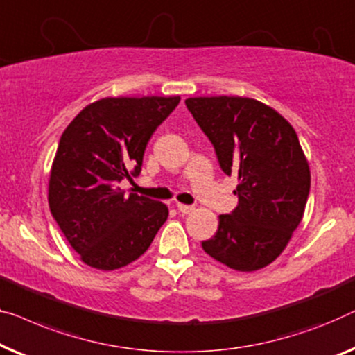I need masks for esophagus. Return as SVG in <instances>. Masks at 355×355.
Listing matches in <instances>:
<instances>
[{
  "label": "esophagus",
  "instance_id": "obj_1",
  "mask_svg": "<svg viewBox=\"0 0 355 355\" xmlns=\"http://www.w3.org/2000/svg\"><path fill=\"white\" fill-rule=\"evenodd\" d=\"M178 209H179V213H182V214H190L193 211V207H190V205H182V203H178Z\"/></svg>",
  "mask_w": 355,
  "mask_h": 355
}]
</instances>
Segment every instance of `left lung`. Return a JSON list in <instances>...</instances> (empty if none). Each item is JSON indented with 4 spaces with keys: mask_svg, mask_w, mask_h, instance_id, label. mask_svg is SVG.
I'll use <instances>...</instances> for the list:
<instances>
[{
    "mask_svg": "<svg viewBox=\"0 0 355 355\" xmlns=\"http://www.w3.org/2000/svg\"><path fill=\"white\" fill-rule=\"evenodd\" d=\"M186 105L220 169L239 176L237 208L219 216L218 232L202 241L205 253L240 272L263 269L288 245L309 197V163L296 131L250 97H189Z\"/></svg>",
    "mask_w": 355,
    "mask_h": 355,
    "instance_id": "1",
    "label": "left lung"
}]
</instances>
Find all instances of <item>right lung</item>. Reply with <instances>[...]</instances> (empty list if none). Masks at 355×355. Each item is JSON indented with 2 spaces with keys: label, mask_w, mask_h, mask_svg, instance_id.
Wrapping results in <instances>:
<instances>
[{
  "label": "right lung",
  "mask_w": 355,
  "mask_h": 355,
  "mask_svg": "<svg viewBox=\"0 0 355 355\" xmlns=\"http://www.w3.org/2000/svg\"><path fill=\"white\" fill-rule=\"evenodd\" d=\"M181 97H105L65 128L49 176L55 223L80 259L99 270L125 267L146 253L168 219L165 203L118 187L141 173L153 132Z\"/></svg>",
  "instance_id": "1"
}]
</instances>
